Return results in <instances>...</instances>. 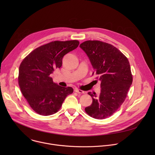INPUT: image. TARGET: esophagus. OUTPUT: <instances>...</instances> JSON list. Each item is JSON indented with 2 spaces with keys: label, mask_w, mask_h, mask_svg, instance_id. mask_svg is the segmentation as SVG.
<instances>
[{
  "label": "esophagus",
  "mask_w": 155,
  "mask_h": 155,
  "mask_svg": "<svg viewBox=\"0 0 155 155\" xmlns=\"http://www.w3.org/2000/svg\"><path fill=\"white\" fill-rule=\"evenodd\" d=\"M75 91L78 94H84L85 92L82 91V90H78V89H75Z\"/></svg>",
  "instance_id": "1"
}]
</instances>
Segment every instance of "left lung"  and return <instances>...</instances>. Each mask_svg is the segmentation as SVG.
<instances>
[{
    "label": "left lung",
    "instance_id": "obj_1",
    "mask_svg": "<svg viewBox=\"0 0 155 155\" xmlns=\"http://www.w3.org/2000/svg\"><path fill=\"white\" fill-rule=\"evenodd\" d=\"M89 58L101 81V93L89 92L93 99L85 108L91 117L102 120L112 115L124 102L132 83L127 58L116 47L98 40H87L80 45ZM93 72V74H94Z\"/></svg>",
    "mask_w": 155,
    "mask_h": 155
}]
</instances>
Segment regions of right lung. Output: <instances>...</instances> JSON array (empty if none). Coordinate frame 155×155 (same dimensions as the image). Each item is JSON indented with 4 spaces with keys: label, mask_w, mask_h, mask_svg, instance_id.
<instances>
[{
    "label": "right lung",
    "mask_w": 155,
    "mask_h": 155,
    "mask_svg": "<svg viewBox=\"0 0 155 155\" xmlns=\"http://www.w3.org/2000/svg\"><path fill=\"white\" fill-rule=\"evenodd\" d=\"M78 45L77 40L52 41L35 49L21 63L18 75L21 91L38 114L48 116L56 113L65 97L73 93L72 87L53 83L50 75L61 67L64 56Z\"/></svg>",
    "instance_id": "1"
}]
</instances>
